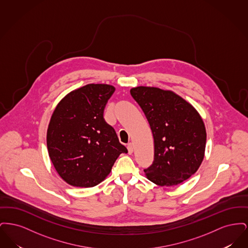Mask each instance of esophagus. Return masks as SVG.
<instances>
[{
	"instance_id": "1",
	"label": "esophagus",
	"mask_w": 248,
	"mask_h": 248,
	"mask_svg": "<svg viewBox=\"0 0 248 248\" xmlns=\"http://www.w3.org/2000/svg\"><path fill=\"white\" fill-rule=\"evenodd\" d=\"M127 150H128V154H133V152H134V146H133L132 143H129V144L127 145Z\"/></svg>"
}]
</instances>
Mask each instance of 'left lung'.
I'll use <instances>...</instances> for the list:
<instances>
[{"label": "left lung", "instance_id": "8db88e82", "mask_svg": "<svg viewBox=\"0 0 248 248\" xmlns=\"http://www.w3.org/2000/svg\"><path fill=\"white\" fill-rule=\"evenodd\" d=\"M141 108L154 140V159L144 169L159 186H175L200 167L204 156L206 132L197 110L171 91L139 86L130 90Z\"/></svg>", "mask_w": 248, "mask_h": 248}]
</instances>
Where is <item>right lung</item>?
Here are the masks:
<instances>
[{
	"label": "right lung",
	"instance_id": "1",
	"mask_svg": "<svg viewBox=\"0 0 248 248\" xmlns=\"http://www.w3.org/2000/svg\"><path fill=\"white\" fill-rule=\"evenodd\" d=\"M115 88L87 84L67 94L56 108L47 129L48 154L59 176L74 187L96 186L127 149L103 117Z\"/></svg>",
	"mask_w": 248,
	"mask_h": 248
}]
</instances>
